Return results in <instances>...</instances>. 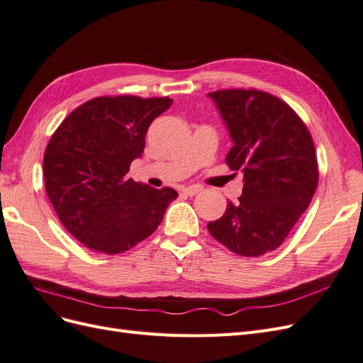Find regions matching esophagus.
Instances as JSON below:
<instances>
[{"label": "esophagus", "mask_w": 363, "mask_h": 363, "mask_svg": "<svg viewBox=\"0 0 363 363\" xmlns=\"http://www.w3.org/2000/svg\"><path fill=\"white\" fill-rule=\"evenodd\" d=\"M199 192H201V188L200 186H188V188H183V194L184 195H189V196H194Z\"/></svg>", "instance_id": "1"}]
</instances>
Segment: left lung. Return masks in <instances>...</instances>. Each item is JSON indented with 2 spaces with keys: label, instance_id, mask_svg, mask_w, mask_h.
<instances>
[{
  "label": "left lung",
  "instance_id": "1",
  "mask_svg": "<svg viewBox=\"0 0 363 363\" xmlns=\"http://www.w3.org/2000/svg\"><path fill=\"white\" fill-rule=\"evenodd\" d=\"M221 115L233 147L225 162L244 174L242 195L207 224L218 242L239 256L277 250L309 207L318 163L309 130L280 98L255 89L207 94Z\"/></svg>",
  "mask_w": 363,
  "mask_h": 363
}]
</instances>
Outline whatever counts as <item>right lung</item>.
I'll list each match as a JSON object with an SVG mask.
<instances>
[{
    "label": "right lung",
    "mask_w": 363,
    "mask_h": 363,
    "mask_svg": "<svg viewBox=\"0 0 363 363\" xmlns=\"http://www.w3.org/2000/svg\"><path fill=\"white\" fill-rule=\"evenodd\" d=\"M172 100L100 96L71 112L48 142L43 180L65 228L106 255L133 248L162 223L177 192L127 177L144 152L150 124Z\"/></svg>",
    "instance_id": "obj_1"
}]
</instances>
